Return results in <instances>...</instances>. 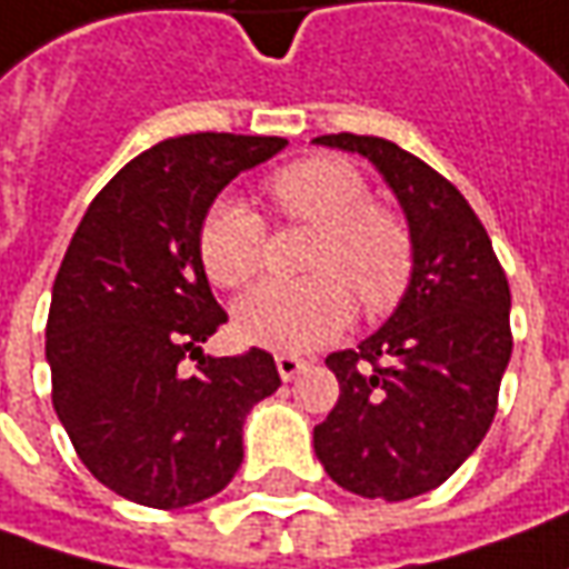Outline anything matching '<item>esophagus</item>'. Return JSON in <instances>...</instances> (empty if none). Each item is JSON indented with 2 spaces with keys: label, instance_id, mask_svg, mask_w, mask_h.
<instances>
[{
  "label": "esophagus",
  "instance_id": "obj_1",
  "mask_svg": "<svg viewBox=\"0 0 569 569\" xmlns=\"http://www.w3.org/2000/svg\"><path fill=\"white\" fill-rule=\"evenodd\" d=\"M277 371H280V378L283 381H296L299 375L305 371V359H299V356H277Z\"/></svg>",
  "mask_w": 569,
  "mask_h": 569
}]
</instances>
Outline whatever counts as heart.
<instances>
[{"label": "heart", "mask_w": 569, "mask_h": 569, "mask_svg": "<svg viewBox=\"0 0 569 569\" xmlns=\"http://www.w3.org/2000/svg\"><path fill=\"white\" fill-rule=\"evenodd\" d=\"M277 210L315 226L308 280L264 283L232 308L239 340L273 352H308L340 337L356 299L368 315L400 302L412 277V239L400 217L371 204L362 172L333 157H308L270 179ZM198 258L220 289H242L264 264V220L242 198L223 194L198 226Z\"/></svg>", "instance_id": "heart-1"}]
</instances>
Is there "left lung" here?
<instances>
[{
	"label": "left lung",
	"instance_id": "left-lung-1",
	"mask_svg": "<svg viewBox=\"0 0 569 569\" xmlns=\"http://www.w3.org/2000/svg\"><path fill=\"white\" fill-rule=\"evenodd\" d=\"M359 153L400 201L412 277L393 315L356 349L327 356L340 400L315 428L327 476L362 498H419L472 457L510 362V286L476 210L393 141L321 134Z\"/></svg>",
	"mask_w": 569,
	"mask_h": 569
}]
</instances>
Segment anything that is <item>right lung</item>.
Here are the masks:
<instances>
[{"instance_id":"1","label":"right lung","mask_w":569,"mask_h":569,"mask_svg":"<svg viewBox=\"0 0 569 569\" xmlns=\"http://www.w3.org/2000/svg\"><path fill=\"white\" fill-rule=\"evenodd\" d=\"M283 148L217 131L160 141L109 179L71 236L47 321L52 406L90 476L134 503L179 510L223 491L246 416L280 387L264 349L204 356L226 311L198 226L239 172Z\"/></svg>"}]
</instances>
